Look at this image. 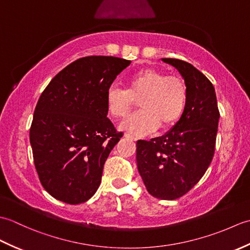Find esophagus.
<instances>
[{"mask_svg":"<svg viewBox=\"0 0 250 250\" xmlns=\"http://www.w3.org/2000/svg\"><path fill=\"white\" fill-rule=\"evenodd\" d=\"M125 136L126 137V139H130V140H132V141H137V137H135V136H133V135H131V134L125 133Z\"/></svg>","mask_w":250,"mask_h":250,"instance_id":"34e87169","label":"esophagus"}]
</instances>
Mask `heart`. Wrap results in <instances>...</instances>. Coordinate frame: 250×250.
Returning <instances> with one entry per match:
<instances>
[{"label":"heart","instance_id":"1","mask_svg":"<svg viewBox=\"0 0 250 250\" xmlns=\"http://www.w3.org/2000/svg\"><path fill=\"white\" fill-rule=\"evenodd\" d=\"M139 101L140 110L120 125V129L134 134H145L158 126L164 130L183 115L187 102V87L183 78L167 75L155 68H146L131 75L125 89L108 88L106 106L115 118H125Z\"/></svg>","mask_w":250,"mask_h":250}]
</instances>
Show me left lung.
Returning <instances> with one entry per match:
<instances>
[{
  "label": "left lung",
  "instance_id": "left-lung-1",
  "mask_svg": "<svg viewBox=\"0 0 250 250\" xmlns=\"http://www.w3.org/2000/svg\"><path fill=\"white\" fill-rule=\"evenodd\" d=\"M187 87L184 113L173 128L150 141H137V168L146 189L161 200L183 196L199 183L213 160L219 109L208 78L190 63L166 58Z\"/></svg>",
  "mask_w": 250,
  "mask_h": 250
}]
</instances>
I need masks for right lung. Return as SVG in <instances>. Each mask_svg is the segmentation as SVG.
<instances>
[{
  "label": "right lung",
  "mask_w": 250,
  "mask_h": 250,
  "mask_svg": "<svg viewBox=\"0 0 250 250\" xmlns=\"http://www.w3.org/2000/svg\"><path fill=\"white\" fill-rule=\"evenodd\" d=\"M130 63L117 57L81 58L41 94L30 143L41 184L55 199L75 205L97 192L106 159L124 135L107 118L106 93Z\"/></svg>",
  "instance_id": "obj_1"
}]
</instances>
